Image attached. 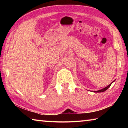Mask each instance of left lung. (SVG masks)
Masks as SVG:
<instances>
[{
	"label": "left lung",
	"instance_id": "1",
	"mask_svg": "<svg viewBox=\"0 0 128 128\" xmlns=\"http://www.w3.org/2000/svg\"><path fill=\"white\" fill-rule=\"evenodd\" d=\"M114 81L113 82H111V83L109 85L107 86V87H106V88H102V89H101V90H98V91H94V92H105V91H106V90H107L108 88L110 87V86L111 85V84H112V83H113V82H114Z\"/></svg>",
	"mask_w": 128,
	"mask_h": 128
}]
</instances>
